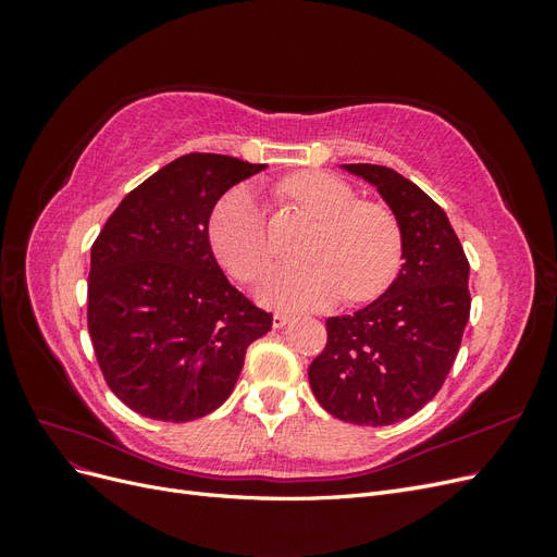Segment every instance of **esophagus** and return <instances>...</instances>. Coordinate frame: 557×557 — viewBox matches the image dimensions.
I'll use <instances>...</instances> for the list:
<instances>
[{
  "mask_svg": "<svg viewBox=\"0 0 557 557\" xmlns=\"http://www.w3.org/2000/svg\"><path fill=\"white\" fill-rule=\"evenodd\" d=\"M293 320V315L290 313H274V318H272V325L276 327V330H281V327H285Z\"/></svg>",
  "mask_w": 557,
  "mask_h": 557,
  "instance_id": "1",
  "label": "esophagus"
}]
</instances>
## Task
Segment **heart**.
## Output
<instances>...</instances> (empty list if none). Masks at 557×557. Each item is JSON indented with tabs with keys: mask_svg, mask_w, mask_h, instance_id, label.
<instances>
[{
	"mask_svg": "<svg viewBox=\"0 0 557 557\" xmlns=\"http://www.w3.org/2000/svg\"><path fill=\"white\" fill-rule=\"evenodd\" d=\"M283 188L320 227L307 248L309 262L278 264L260 281L262 305L318 309L342 295L367 301L391 285L401 264V227L393 211L360 201L346 181L325 172H299ZM209 239L234 278H258L272 258L260 197L246 185L230 190L213 209Z\"/></svg>",
	"mask_w": 557,
	"mask_h": 557,
	"instance_id": "obj_1",
	"label": "heart"
}]
</instances>
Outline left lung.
Segmentation results:
<instances>
[{"instance_id":"obj_1","label":"left lung","mask_w":557,"mask_h":557,"mask_svg":"<svg viewBox=\"0 0 557 557\" xmlns=\"http://www.w3.org/2000/svg\"><path fill=\"white\" fill-rule=\"evenodd\" d=\"M374 185L401 227V269L372 305L327 318L309 383L327 413L362 428L407 420L440 393L469 320V262L444 209L391 166L342 164Z\"/></svg>"}]
</instances>
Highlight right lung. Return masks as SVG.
I'll list each match as a JSON object with an SVG mask.
<instances>
[{
  "instance_id": "add662e5",
  "label": "right lung",
  "mask_w": 557,
  "mask_h": 557,
  "mask_svg": "<svg viewBox=\"0 0 557 557\" xmlns=\"http://www.w3.org/2000/svg\"><path fill=\"white\" fill-rule=\"evenodd\" d=\"M264 164L188 153L137 185L90 250L88 330L99 369L132 411L188 423L232 395L246 348L272 330L218 267L209 218Z\"/></svg>"
}]
</instances>
